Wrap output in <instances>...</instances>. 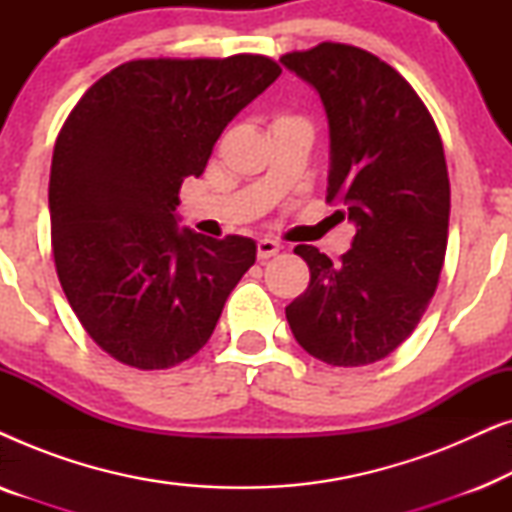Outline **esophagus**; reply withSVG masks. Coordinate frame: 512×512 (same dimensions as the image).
<instances>
[{
  "mask_svg": "<svg viewBox=\"0 0 512 512\" xmlns=\"http://www.w3.org/2000/svg\"><path fill=\"white\" fill-rule=\"evenodd\" d=\"M279 249H282V247H279L275 240H261L256 244V254H258V258H261V261H265V258L277 256Z\"/></svg>",
  "mask_w": 512,
  "mask_h": 512,
  "instance_id": "obj_1",
  "label": "esophagus"
}]
</instances>
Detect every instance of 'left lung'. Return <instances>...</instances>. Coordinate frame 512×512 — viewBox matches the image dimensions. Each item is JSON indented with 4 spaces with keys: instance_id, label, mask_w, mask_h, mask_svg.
Returning a JSON list of instances; mask_svg holds the SVG:
<instances>
[{
    "instance_id": "left-lung-1",
    "label": "left lung",
    "mask_w": 512,
    "mask_h": 512,
    "mask_svg": "<svg viewBox=\"0 0 512 512\" xmlns=\"http://www.w3.org/2000/svg\"><path fill=\"white\" fill-rule=\"evenodd\" d=\"M317 88L331 128L328 202L356 223L333 263L310 244L305 293L286 307L293 338L328 366L382 361L415 331L436 293L450 226V179L438 128L394 67L349 44L279 58Z\"/></svg>"
}]
</instances>
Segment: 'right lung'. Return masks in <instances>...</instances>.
Wrapping results in <instances>:
<instances>
[{"instance_id": "right-lung-1", "label": "right lung", "mask_w": 512, "mask_h": 512, "mask_svg": "<svg viewBox=\"0 0 512 512\" xmlns=\"http://www.w3.org/2000/svg\"><path fill=\"white\" fill-rule=\"evenodd\" d=\"M282 67L268 55L144 58L111 69L55 139L48 207L62 291L109 356L165 370L212 338L256 244L177 228L179 191Z\"/></svg>"}]
</instances>
